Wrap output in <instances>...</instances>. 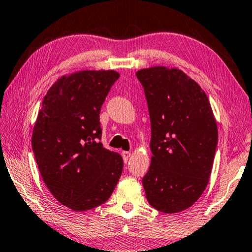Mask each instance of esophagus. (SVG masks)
Wrapping results in <instances>:
<instances>
[{"mask_svg": "<svg viewBox=\"0 0 252 252\" xmlns=\"http://www.w3.org/2000/svg\"><path fill=\"white\" fill-rule=\"evenodd\" d=\"M130 156H131L130 151H122V157H123V160H125V162L129 161Z\"/></svg>", "mask_w": 252, "mask_h": 252, "instance_id": "esophagus-1", "label": "esophagus"}]
</instances>
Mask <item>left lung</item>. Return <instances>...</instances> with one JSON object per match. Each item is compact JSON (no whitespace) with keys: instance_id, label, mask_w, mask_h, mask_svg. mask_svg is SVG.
Instances as JSON below:
<instances>
[{"instance_id":"obj_1","label":"left lung","mask_w":252,"mask_h":252,"mask_svg":"<svg viewBox=\"0 0 252 252\" xmlns=\"http://www.w3.org/2000/svg\"><path fill=\"white\" fill-rule=\"evenodd\" d=\"M151 123L148 173L142 178L154 209L177 213L205 190L218 145V126L205 92L177 68L137 71Z\"/></svg>"}]
</instances>
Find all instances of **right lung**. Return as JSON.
<instances>
[{"instance_id": "1", "label": "right lung", "mask_w": 252, "mask_h": 252, "mask_svg": "<svg viewBox=\"0 0 252 252\" xmlns=\"http://www.w3.org/2000/svg\"><path fill=\"white\" fill-rule=\"evenodd\" d=\"M119 77L114 70L63 76L47 92L35 121L32 150L41 177L76 212L105 203L121 177L122 157L99 142V112Z\"/></svg>"}]
</instances>
